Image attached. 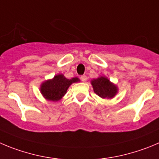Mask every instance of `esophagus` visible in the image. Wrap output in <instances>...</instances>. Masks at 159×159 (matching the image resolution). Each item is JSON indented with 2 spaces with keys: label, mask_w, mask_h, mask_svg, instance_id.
Instances as JSON below:
<instances>
[{
  "label": "esophagus",
  "mask_w": 159,
  "mask_h": 159,
  "mask_svg": "<svg viewBox=\"0 0 159 159\" xmlns=\"http://www.w3.org/2000/svg\"><path fill=\"white\" fill-rule=\"evenodd\" d=\"M86 79H87V77L85 76V75H82V76L81 77V80L83 81V82H84V81H86Z\"/></svg>",
  "instance_id": "1"
}]
</instances>
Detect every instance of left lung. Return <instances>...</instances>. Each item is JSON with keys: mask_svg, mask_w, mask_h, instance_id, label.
<instances>
[{"mask_svg": "<svg viewBox=\"0 0 159 159\" xmlns=\"http://www.w3.org/2000/svg\"><path fill=\"white\" fill-rule=\"evenodd\" d=\"M91 84L94 93L103 99L111 100L118 93V86L105 76L91 80Z\"/></svg>", "mask_w": 159, "mask_h": 159, "instance_id": "1", "label": "left lung"}]
</instances>
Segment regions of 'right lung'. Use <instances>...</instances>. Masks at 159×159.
Returning a JSON list of instances; mask_svg holds the SVG:
<instances>
[{
    "instance_id": "obj_1",
    "label": "right lung",
    "mask_w": 159,
    "mask_h": 159,
    "mask_svg": "<svg viewBox=\"0 0 159 159\" xmlns=\"http://www.w3.org/2000/svg\"><path fill=\"white\" fill-rule=\"evenodd\" d=\"M78 81L80 79L78 78L68 79L62 74H58L52 79L43 81L40 85V92L45 100L57 102L65 96L70 85Z\"/></svg>"
}]
</instances>
